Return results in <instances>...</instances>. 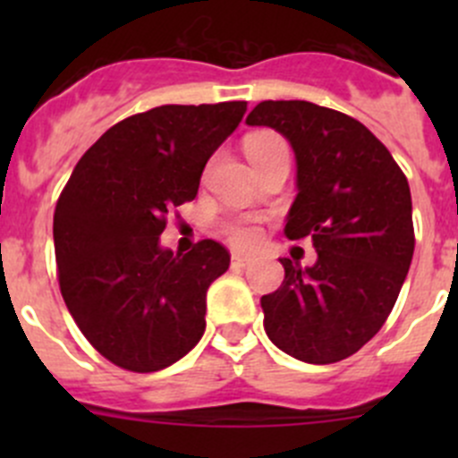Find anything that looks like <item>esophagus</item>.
Instances as JSON below:
<instances>
[{
	"label": "esophagus",
	"mask_w": 458,
	"mask_h": 458,
	"mask_svg": "<svg viewBox=\"0 0 458 458\" xmlns=\"http://www.w3.org/2000/svg\"><path fill=\"white\" fill-rule=\"evenodd\" d=\"M248 263H252V257L250 255H242V252H234V255H233V266L246 267Z\"/></svg>",
	"instance_id": "obj_1"
}]
</instances>
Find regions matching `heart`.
<instances>
[{"mask_svg":"<svg viewBox=\"0 0 458 458\" xmlns=\"http://www.w3.org/2000/svg\"><path fill=\"white\" fill-rule=\"evenodd\" d=\"M243 150H246V157L250 159V164L255 165L259 161L267 159V157L288 152V143L281 140L279 135H275V132H255V135L246 137ZM224 233L237 246H252L261 237V225L255 219H250V216H239V219L225 221Z\"/></svg>","mask_w":458,"mask_h":458,"instance_id":"heart-1","label":"heart"}]
</instances>
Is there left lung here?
Wrapping results in <instances>:
<instances>
[{"label":"left lung","instance_id":"left-lung-1","mask_svg":"<svg viewBox=\"0 0 458 458\" xmlns=\"http://www.w3.org/2000/svg\"><path fill=\"white\" fill-rule=\"evenodd\" d=\"M290 141L297 199L285 237L312 239L315 266L279 259L285 276L261 297L272 344L306 363L361 350L394 308L414 255L412 197L390 150L357 119L310 101H261L246 119Z\"/></svg>","mask_w":458,"mask_h":458}]
</instances>
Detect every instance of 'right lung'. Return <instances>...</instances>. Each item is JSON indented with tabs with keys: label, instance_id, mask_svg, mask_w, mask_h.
Instances as JSON below:
<instances>
[{
	"label": "right lung",
	"instance_id": "right-lung-1",
	"mask_svg": "<svg viewBox=\"0 0 458 458\" xmlns=\"http://www.w3.org/2000/svg\"><path fill=\"white\" fill-rule=\"evenodd\" d=\"M246 101L159 106L106 131L77 161L53 219L59 290L92 348L131 372L186 357L206 330V293L230 252L203 239L161 248L165 216L192 201Z\"/></svg>",
	"mask_w": 458,
	"mask_h": 458
}]
</instances>
